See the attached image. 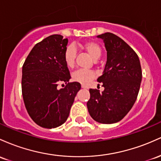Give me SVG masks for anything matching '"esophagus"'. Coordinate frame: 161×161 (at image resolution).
<instances>
[{"label":"esophagus","instance_id":"obj_1","mask_svg":"<svg viewBox=\"0 0 161 161\" xmlns=\"http://www.w3.org/2000/svg\"><path fill=\"white\" fill-rule=\"evenodd\" d=\"M81 87L84 88V89H88V86L86 85H81Z\"/></svg>","mask_w":161,"mask_h":161}]
</instances>
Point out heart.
Segmentation results:
<instances>
[{
    "instance_id": "heart-1",
    "label": "heart",
    "mask_w": 161,
    "mask_h": 161,
    "mask_svg": "<svg viewBox=\"0 0 161 161\" xmlns=\"http://www.w3.org/2000/svg\"><path fill=\"white\" fill-rule=\"evenodd\" d=\"M80 47L90 55L93 60L99 59L102 55V49L98 43L95 42H86L80 44ZM64 61L68 68H72L75 65L76 50L73 46H68L64 52ZM96 77L94 71L90 70L80 69L75 71L72 75V79L76 82L82 84H87Z\"/></svg>"
}]
</instances>
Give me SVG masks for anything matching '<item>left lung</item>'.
I'll return each mask as SVG.
<instances>
[{"instance_id":"left-lung-1","label":"left lung","mask_w":161,"mask_h":161,"mask_svg":"<svg viewBox=\"0 0 161 161\" xmlns=\"http://www.w3.org/2000/svg\"><path fill=\"white\" fill-rule=\"evenodd\" d=\"M103 40L107 58L103 75L97 81L104 90L90 89L86 106L90 116L97 122H119L136 101L142 78L138 56L124 40L111 32L97 36Z\"/></svg>"}]
</instances>
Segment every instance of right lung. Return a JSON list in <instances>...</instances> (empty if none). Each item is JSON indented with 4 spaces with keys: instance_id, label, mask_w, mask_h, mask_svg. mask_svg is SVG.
Here are the masks:
<instances>
[{
    "instance_id": "1",
    "label": "right lung",
    "mask_w": 161,
    "mask_h": 161,
    "mask_svg": "<svg viewBox=\"0 0 161 161\" xmlns=\"http://www.w3.org/2000/svg\"><path fill=\"white\" fill-rule=\"evenodd\" d=\"M68 39L52 35L32 48L23 65L22 93L25 106L38 125L54 129L65 122L81 86L69 83L71 76L64 61ZM60 82L66 87L57 89Z\"/></svg>"
}]
</instances>
